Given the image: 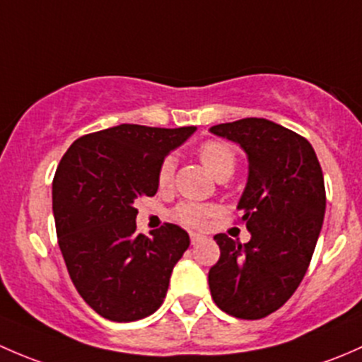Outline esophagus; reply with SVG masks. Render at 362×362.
Segmentation results:
<instances>
[{
	"instance_id": "34e87169",
	"label": "esophagus",
	"mask_w": 362,
	"mask_h": 362,
	"mask_svg": "<svg viewBox=\"0 0 362 362\" xmlns=\"http://www.w3.org/2000/svg\"><path fill=\"white\" fill-rule=\"evenodd\" d=\"M189 238H192V244L195 245V244H199L200 240H204V235H200V233H189Z\"/></svg>"
}]
</instances>
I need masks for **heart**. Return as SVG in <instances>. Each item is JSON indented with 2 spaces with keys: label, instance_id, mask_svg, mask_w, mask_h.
Instances as JSON below:
<instances>
[{
  "label": "heart",
  "instance_id": "1",
  "mask_svg": "<svg viewBox=\"0 0 362 362\" xmlns=\"http://www.w3.org/2000/svg\"><path fill=\"white\" fill-rule=\"evenodd\" d=\"M199 158L200 162L206 165L209 173H211L218 181L228 180V177L235 173V153H233L232 148L225 143H219V141H207V143H204L202 146L199 148ZM174 169H176V160H174V156H165V158L162 160V163H160L158 170H156V182H158L160 188H167V186L173 182ZM214 212L216 209L211 206H202V204H181V206L174 209L173 218L185 226L200 228V226L206 225L207 219L211 218Z\"/></svg>",
  "mask_w": 362,
  "mask_h": 362
}]
</instances>
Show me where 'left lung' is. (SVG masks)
<instances>
[{"mask_svg": "<svg viewBox=\"0 0 362 362\" xmlns=\"http://www.w3.org/2000/svg\"><path fill=\"white\" fill-rule=\"evenodd\" d=\"M240 144L249 176L238 200L251 240L225 233L218 263L209 270L212 300L238 319H263L279 310L307 274L326 211L320 163L305 137L264 118L211 127Z\"/></svg>", "mask_w": 362, "mask_h": 362, "instance_id": "left-lung-1", "label": "left lung"}]
</instances>
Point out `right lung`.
Returning a JSON list of instances; mask_svg holds the SVG:
<instances>
[{"label":"right lung","instance_id":"right-lung-1","mask_svg":"<svg viewBox=\"0 0 362 362\" xmlns=\"http://www.w3.org/2000/svg\"><path fill=\"white\" fill-rule=\"evenodd\" d=\"M195 127L122 124L74 141L52 182L59 247L80 296L104 319L132 322L163 303L189 237L173 223L136 232L137 197H153L162 160Z\"/></svg>","mask_w":362,"mask_h":362}]
</instances>
